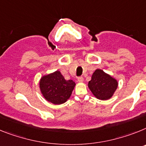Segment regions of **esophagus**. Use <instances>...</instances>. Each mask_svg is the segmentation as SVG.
<instances>
[{
  "mask_svg": "<svg viewBox=\"0 0 146 146\" xmlns=\"http://www.w3.org/2000/svg\"><path fill=\"white\" fill-rule=\"evenodd\" d=\"M78 82H84V78L83 77H78Z\"/></svg>",
  "mask_w": 146,
  "mask_h": 146,
  "instance_id": "obj_1",
  "label": "esophagus"
}]
</instances>
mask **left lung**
Returning <instances> with one entry per match:
<instances>
[{"label": "left lung", "instance_id": "8db88e82", "mask_svg": "<svg viewBox=\"0 0 146 146\" xmlns=\"http://www.w3.org/2000/svg\"><path fill=\"white\" fill-rule=\"evenodd\" d=\"M118 87V82L103 70L96 69L92 73L88 87L93 96L101 101L110 99Z\"/></svg>", "mask_w": 146, "mask_h": 146}]
</instances>
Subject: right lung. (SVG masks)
<instances>
[{"instance_id": "1", "label": "right lung", "mask_w": 146, "mask_h": 146, "mask_svg": "<svg viewBox=\"0 0 146 146\" xmlns=\"http://www.w3.org/2000/svg\"><path fill=\"white\" fill-rule=\"evenodd\" d=\"M39 84L44 98L55 105L65 103L76 86V83L72 80H65L59 70L42 76Z\"/></svg>"}]
</instances>
